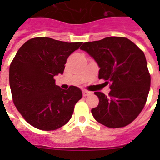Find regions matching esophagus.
I'll return each instance as SVG.
<instances>
[{"mask_svg": "<svg viewBox=\"0 0 160 160\" xmlns=\"http://www.w3.org/2000/svg\"><path fill=\"white\" fill-rule=\"evenodd\" d=\"M90 94H91L90 91H88V90H83V95H84V96H87V95H89Z\"/></svg>", "mask_w": 160, "mask_h": 160, "instance_id": "obj_1", "label": "esophagus"}]
</instances>
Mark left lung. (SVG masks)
Instances as JSON below:
<instances>
[{
  "label": "left lung",
  "instance_id": "obj_1",
  "mask_svg": "<svg viewBox=\"0 0 160 160\" xmlns=\"http://www.w3.org/2000/svg\"><path fill=\"white\" fill-rule=\"evenodd\" d=\"M80 49L98 64L99 79L110 84L109 96L95 92L99 105L91 109L94 118L109 128L130 124L144 107L150 88L144 52L129 39L118 36L85 42Z\"/></svg>",
  "mask_w": 160,
  "mask_h": 160
}]
</instances>
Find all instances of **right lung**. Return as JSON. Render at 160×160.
Instances as JSON below:
<instances>
[{
  "instance_id": "right-lung-1",
  "label": "right lung",
  "mask_w": 160,
  "mask_h": 160,
  "mask_svg": "<svg viewBox=\"0 0 160 160\" xmlns=\"http://www.w3.org/2000/svg\"><path fill=\"white\" fill-rule=\"evenodd\" d=\"M81 44L36 37L26 41L14 57L9 72L13 102L36 129L55 130L72 116L82 91L74 85L62 90L54 76L63 74L67 58Z\"/></svg>"
}]
</instances>
